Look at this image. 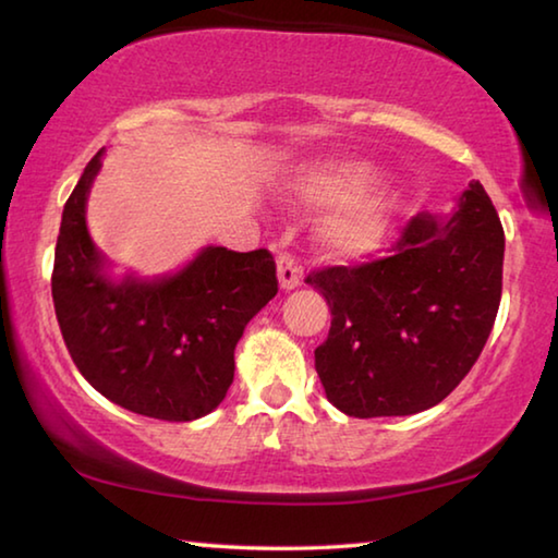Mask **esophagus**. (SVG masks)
Wrapping results in <instances>:
<instances>
[{
    "label": "esophagus",
    "instance_id": "esophagus-1",
    "mask_svg": "<svg viewBox=\"0 0 558 558\" xmlns=\"http://www.w3.org/2000/svg\"><path fill=\"white\" fill-rule=\"evenodd\" d=\"M278 280H280L282 290H292L300 286L302 268L298 266V260L292 253H280L278 256Z\"/></svg>",
    "mask_w": 558,
    "mask_h": 558
}]
</instances>
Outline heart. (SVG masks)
<instances>
[{"mask_svg": "<svg viewBox=\"0 0 558 558\" xmlns=\"http://www.w3.org/2000/svg\"><path fill=\"white\" fill-rule=\"evenodd\" d=\"M374 184L369 167L319 162L292 177L290 199L302 206H342L325 226L323 239L335 256L359 258L379 248L393 221V204L369 194Z\"/></svg>", "mask_w": 558, "mask_h": 558, "instance_id": "b5f03b06", "label": "heart"}]
</instances>
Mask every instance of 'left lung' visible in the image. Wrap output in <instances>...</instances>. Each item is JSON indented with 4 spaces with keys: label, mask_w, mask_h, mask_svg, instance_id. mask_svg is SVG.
Here are the masks:
<instances>
[{
    "label": "left lung",
    "mask_w": 558,
    "mask_h": 558,
    "mask_svg": "<svg viewBox=\"0 0 558 558\" xmlns=\"http://www.w3.org/2000/svg\"><path fill=\"white\" fill-rule=\"evenodd\" d=\"M505 231L480 182L450 216L418 214L384 258L313 270L332 310L315 369L354 418L411 415L465 379L502 298Z\"/></svg>",
    "instance_id": "left-lung-1"
}]
</instances>
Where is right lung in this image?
I'll return each instance as SVG.
<instances>
[{
	"label": "right lung",
	"instance_id": "obj_1",
	"mask_svg": "<svg viewBox=\"0 0 558 558\" xmlns=\"http://www.w3.org/2000/svg\"><path fill=\"white\" fill-rule=\"evenodd\" d=\"M100 157L102 149L65 202L56 241L51 295L65 349L93 389L122 409L202 418L229 391L245 325L276 298V260L266 248L209 245L177 276L112 282L86 226Z\"/></svg>",
	"mask_w": 558,
	"mask_h": 558
}]
</instances>
